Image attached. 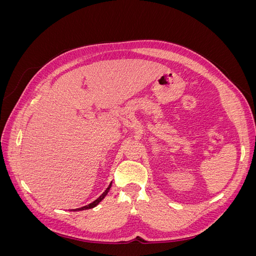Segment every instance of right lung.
<instances>
[{
    "label": "right lung",
    "mask_w": 256,
    "mask_h": 256,
    "mask_svg": "<svg viewBox=\"0 0 256 256\" xmlns=\"http://www.w3.org/2000/svg\"><path fill=\"white\" fill-rule=\"evenodd\" d=\"M110 186L109 187L106 188V190L102 193V196H100L96 200H94V202L92 203H90V204H88V205H86V206H83V207H81V208H76V209H70V210H74V212H79V210H85V209H90V208H94L95 206H97L100 202H102V200L106 198V196L108 194V192H109V190H110Z\"/></svg>",
    "instance_id": "1"
}]
</instances>
